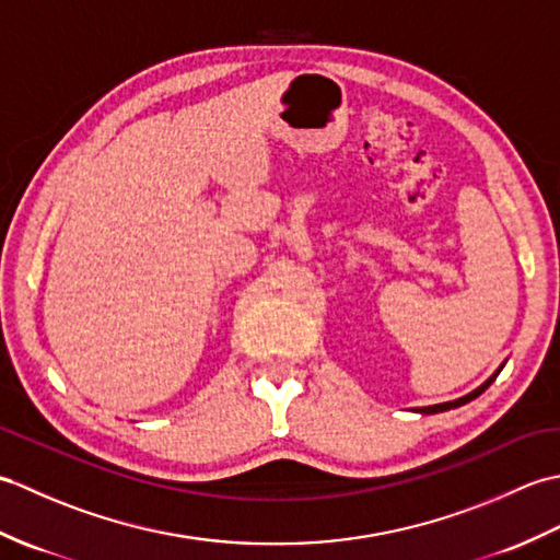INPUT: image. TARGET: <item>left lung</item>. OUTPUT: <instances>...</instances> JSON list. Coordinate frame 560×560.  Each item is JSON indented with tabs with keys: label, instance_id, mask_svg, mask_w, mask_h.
<instances>
[{
	"label": "left lung",
	"instance_id": "obj_1",
	"mask_svg": "<svg viewBox=\"0 0 560 560\" xmlns=\"http://www.w3.org/2000/svg\"><path fill=\"white\" fill-rule=\"evenodd\" d=\"M498 373H501V371H498ZM498 373H495V375H498ZM495 375H491L489 380H486V383H483L481 387H477L474 392H469L467 397H459V399H455V401H445V404H433V407H423V409H419V411H421V413H440V411H447V409H457V407H462V404H467V401H471V399H477V397L481 395V392L493 383Z\"/></svg>",
	"mask_w": 560,
	"mask_h": 560
}]
</instances>
